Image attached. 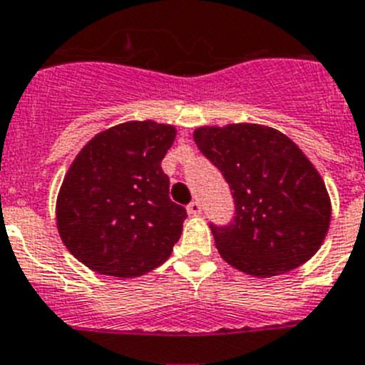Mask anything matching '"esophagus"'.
<instances>
[{
	"label": "esophagus",
	"instance_id": "obj_1",
	"mask_svg": "<svg viewBox=\"0 0 365 365\" xmlns=\"http://www.w3.org/2000/svg\"><path fill=\"white\" fill-rule=\"evenodd\" d=\"M187 213L192 215V217H196V215H200L202 213V205L200 202H191V204L187 205Z\"/></svg>",
	"mask_w": 365,
	"mask_h": 365
}]
</instances>
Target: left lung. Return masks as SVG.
<instances>
[{
	"mask_svg": "<svg viewBox=\"0 0 365 365\" xmlns=\"http://www.w3.org/2000/svg\"><path fill=\"white\" fill-rule=\"evenodd\" d=\"M192 138L224 174L235 200L230 226L211 224L227 264L255 277H274L318 252L331 224V198L292 139L252 123L200 126Z\"/></svg>",
	"mask_w": 365,
	"mask_h": 365,
	"instance_id": "1",
	"label": "left lung"
}]
</instances>
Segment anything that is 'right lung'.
Instances as JSON below:
<instances>
[{"label": "right lung", "mask_w": 365, "mask_h": 365, "mask_svg": "<svg viewBox=\"0 0 365 365\" xmlns=\"http://www.w3.org/2000/svg\"><path fill=\"white\" fill-rule=\"evenodd\" d=\"M174 138L173 125L121 123L91 138L73 160L56 198V227L90 270L139 277L170 257L187 218L169 198L161 169Z\"/></svg>", "instance_id": "1"}]
</instances>
